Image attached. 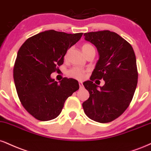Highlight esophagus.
I'll return each mask as SVG.
<instances>
[{
	"instance_id": "obj_1",
	"label": "esophagus",
	"mask_w": 151,
	"mask_h": 151,
	"mask_svg": "<svg viewBox=\"0 0 151 151\" xmlns=\"http://www.w3.org/2000/svg\"><path fill=\"white\" fill-rule=\"evenodd\" d=\"M79 87H80V88H82L83 87V83L81 82V81H79Z\"/></svg>"
}]
</instances>
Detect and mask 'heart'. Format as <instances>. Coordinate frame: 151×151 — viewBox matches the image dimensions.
<instances>
[{
    "instance_id": "obj_1",
    "label": "heart",
    "mask_w": 151,
    "mask_h": 151,
    "mask_svg": "<svg viewBox=\"0 0 151 151\" xmlns=\"http://www.w3.org/2000/svg\"><path fill=\"white\" fill-rule=\"evenodd\" d=\"M82 50L84 52V54L86 53V51L88 50H89L90 48H93L91 45L88 44V43H84L82 45ZM86 70L84 69L79 68V67H74V68H71L70 70L68 71V74L70 77L74 78V79H79V80H81L83 79L85 77V74H86Z\"/></svg>"
}]
</instances>
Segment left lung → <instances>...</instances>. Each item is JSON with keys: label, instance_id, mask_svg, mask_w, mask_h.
<instances>
[{"label": "left lung", "instance_id": "obj_1", "mask_svg": "<svg viewBox=\"0 0 151 151\" xmlns=\"http://www.w3.org/2000/svg\"><path fill=\"white\" fill-rule=\"evenodd\" d=\"M83 36L95 45L100 55L91 81L83 83L90 94L83 103V110L94 121L110 122L127 110L133 99L138 82L135 53L130 43L115 32L103 30ZM102 78L105 84L98 90L93 81Z\"/></svg>", "mask_w": 151, "mask_h": 151}]
</instances>
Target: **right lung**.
Returning <instances> with one entry per match:
<instances>
[{
	"label": "right lung",
	"mask_w": 151,
	"mask_h": 151,
	"mask_svg": "<svg viewBox=\"0 0 151 151\" xmlns=\"http://www.w3.org/2000/svg\"><path fill=\"white\" fill-rule=\"evenodd\" d=\"M82 35L45 31L29 38L18 50L13 68L16 91L24 108L38 120L57 117L67 99L79 89L75 79L65 77L58 83L50 74Z\"/></svg>",
	"instance_id": "1"
}]
</instances>
